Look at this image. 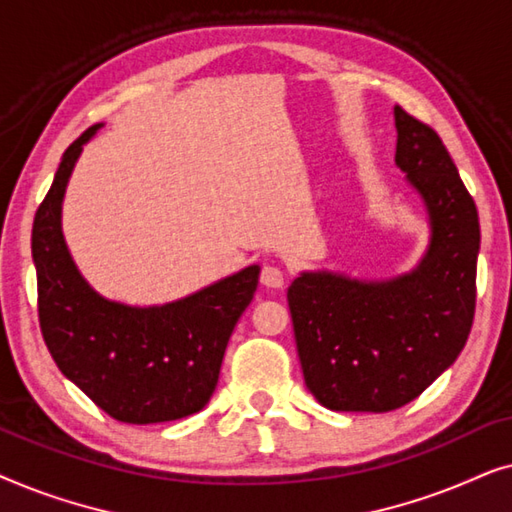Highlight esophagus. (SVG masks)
Returning a JSON list of instances; mask_svg holds the SVG:
<instances>
[{
	"instance_id": "1",
	"label": "esophagus",
	"mask_w": 512,
	"mask_h": 512,
	"mask_svg": "<svg viewBox=\"0 0 512 512\" xmlns=\"http://www.w3.org/2000/svg\"><path fill=\"white\" fill-rule=\"evenodd\" d=\"M261 284L268 286V289H282V286H284V270L277 268V265H263Z\"/></svg>"
}]
</instances>
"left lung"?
Wrapping results in <instances>:
<instances>
[{
	"label": "left lung",
	"instance_id": "obj_1",
	"mask_svg": "<svg viewBox=\"0 0 512 512\" xmlns=\"http://www.w3.org/2000/svg\"><path fill=\"white\" fill-rule=\"evenodd\" d=\"M394 121L396 165L429 219L422 261L389 279L307 270L286 293L305 384L328 410L415 401L457 361L473 326L478 209L436 132L401 107Z\"/></svg>",
	"mask_w": 512,
	"mask_h": 512
}]
</instances>
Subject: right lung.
Returning a JSON list of instances; mask_svg holds the SVG:
<instances>
[{
	"label": "right lung",
	"mask_w": 512,
	"mask_h": 512,
	"mask_svg": "<svg viewBox=\"0 0 512 512\" xmlns=\"http://www.w3.org/2000/svg\"><path fill=\"white\" fill-rule=\"evenodd\" d=\"M102 123L65 151L32 226L39 324L62 375L97 408L125 424L174 422L212 398L230 333L258 286L249 265L165 305H125L97 293L69 254L62 200L83 146Z\"/></svg>",
	"instance_id": "obj_1"
}]
</instances>
